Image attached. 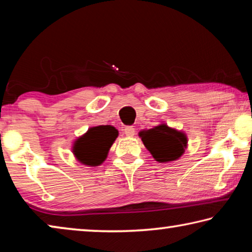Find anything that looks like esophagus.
Returning a JSON list of instances; mask_svg holds the SVG:
<instances>
[{
    "label": "esophagus",
    "instance_id": "34e87169",
    "mask_svg": "<svg viewBox=\"0 0 252 252\" xmlns=\"http://www.w3.org/2000/svg\"><path fill=\"white\" fill-rule=\"evenodd\" d=\"M125 134L126 135V136H133L134 135V133H135V129L133 126H126L125 127Z\"/></svg>",
    "mask_w": 252,
    "mask_h": 252
}]
</instances>
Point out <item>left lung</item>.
Masks as SVG:
<instances>
[{
  "label": "left lung",
  "instance_id": "8db88e82",
  "mask_svg": "<svg viewBox=\"0 0 252 252\" xmlns=\"http://www.w3.org/2000/svg\"><path fill=\"white\" fill-rule=\"evenodd\" d=\"M139 136L155 160L161 163L178 160L185 152L188 143L187 135L183 132L172 129L165 123L140 131Z\"/></svg>",
  "mask_w": 252,
  "mask_h": 252
}]
</instances>
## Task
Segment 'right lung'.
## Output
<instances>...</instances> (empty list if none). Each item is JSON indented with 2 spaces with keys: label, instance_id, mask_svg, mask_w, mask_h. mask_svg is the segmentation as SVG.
<instances>
[{
  "label": "right lung",
  "instance_id": "right-lung-1",
  "mask_svg": "<svg viewBox=\"0 0 252 252\" xmlns=\"http://www.w3.org/2000/svg\"><path fill=\"white\" fill-rule=\"evenodd\" d=\"M118 136V130L111 126L90 127L75 140L73 155L78 161L89 167H96L106 159L108 152Z\"/></svg>",
  "mask_w": 252,
  "mask_h": 252
}]
</instances>
